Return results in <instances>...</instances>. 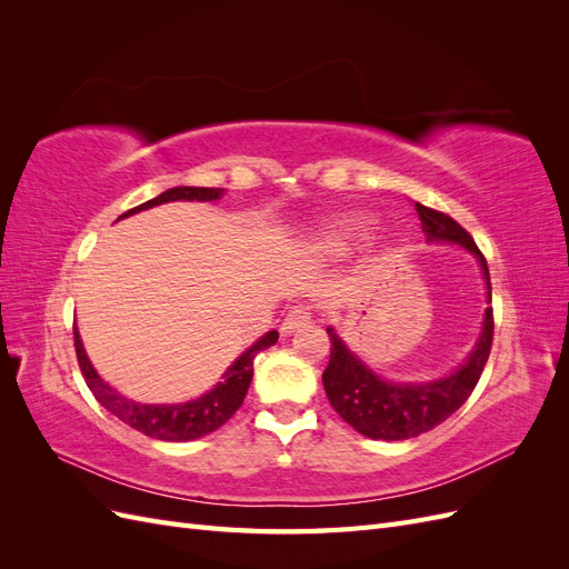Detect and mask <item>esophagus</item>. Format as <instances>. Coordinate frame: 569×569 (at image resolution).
<instances>
[{
    "mask_svg": "<svg viewBox=\"0 0 569 569\" xmlns=\"http://www.w3.org/2000/svg\"><path fill=\"white\" fill-rule=\"evenodd\" d=\"M313 322V311L308 306H295L291 308V311L287 313V318H284V322H282V335H291V332H297V330H301V327H306V325H311Z\"/></svg>",
    "mask_w": 569,
    "mask_h": 569,
    "instance_id": "34e87169",
    "label": "esophagus"
}]
</instances>
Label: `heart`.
Returning <instances> with one entry per match:
<instances>
[{"mask_svg": "<svg viewBox=\"0 0 569 569\" xmlns=\"http://www.w3.org/2000/svg\"><path fill=\"white\" fill-rule=\"evenodd\" d=\"M366 226H368V220H363V218H341L330 230H327L325 242H327V247L337 249V251L347 249L353 239L366 234Z\"/></svg>", "mask_w": 569, "mask_h": 569, "instance_id": "obj_1", "label": "heart"}]
</instances>
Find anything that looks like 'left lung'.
Segmentation results:
<instances>
[{
  "label": "left lung",
  "mask_w": 569,
  "mask_h": 569,
  "mask_svg": "<svg viewBox=\"0 0 569 569\" xmlns=\"http://www.w3.org/2000/svg\"><path fill=\"white\" fill-rule=\"evenodd\" d=\"M416 211L422 220L427 242H453L477 258L481 272H485L491 301L487 258L477 249L470 232L460 228L451 216L429 209V206L416 203ZM327 335H330L332 349L330 363H327L322 372V385L332 408L339 412L343 422H349L360 435L370 439L403 441L435 429L468 401L491 353L493 311L487 308L481 335L468 360L451 375L441 377V380L422 385H399L382 380L353 351H349L347 343L337 337L332 327H327Z\"/></svg>",
  "instance_id": "8db88e82"
}]
</instances>
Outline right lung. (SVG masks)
Returning <instances> with one entry per match:
<instances>
[{
    "instance_id": "1",
    "label": "right lung",
    "mask_w": 569,
    "mask_h": 569,
    "mask_svg": "<svg viewBox=\"0 0 569 569\" xmlns=\"http://www.w3.org/2000/svg\"><path fill=\"white\" fill-rule=\"evenodd\" d=\"M222 189L216 187H173L166 189L163 194L153 197L140 206H134L128 213L120 218H128L132 213H140L151 209V206L168 203V201H216L220 199ZM118 218V220H120ZM278 332H268L266 337L258 339L253 347H249L242 356H239L234 363L228 368V372L222 375V382H218L209 393L199 396L194 401L187 403H137L126 399L123 393H118L111 389L97 370L92 368L88 353L82 349V341L78 335V327H73V341H76V353H78V366L80 372L88 382L90 391L94 393V399L104 406L109 412L118 420H123L130 425L137 432H142L151 439H161V441H192L199 437H206L216 432L218 427L226 425L237 408L242 406L244 396L249 391L251 377H253V358L258 351H263L272 347L278 341Z\"/></svg>"
}]
</instances>
